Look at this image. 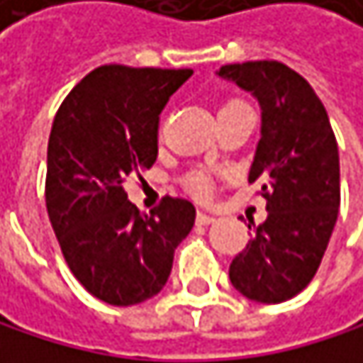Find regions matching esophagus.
Instances as JSON below:
<instances>
[{
    "mask_svg": "<svg viewBox=\"0 0 363 363\" xmlns=\"http://www.w3.org/2000/svg\"><path fill=\"white\" fill-rule=\"evenodd\" d=\"M216 218L212 216V214H208V212H199L196 214V223L199 225H210V223H214Z\"/></svg>",
    "mask_w": 363,
    "mask_h": 363,
    "instance_id": "esophagus-1",
    "label": "esophagus"
}]
</instances>
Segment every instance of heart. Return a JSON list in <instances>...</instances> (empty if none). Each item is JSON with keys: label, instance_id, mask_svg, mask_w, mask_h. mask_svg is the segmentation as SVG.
<instances>
[{"label": "heart", "instance_id": "heart-1", "mask_svg": "<svg viewBox=\"0 0 363 363\" xmlns=\"http://www.w3.org/2000/svg\"><path fill=\"white\" fill-rule=\"evenodd\" d=\"M190 188L196 192V194H208V190H210V184H208V179L203 177V175H196V177H192V182H190Z\"/></svg>", "mask_w": 363, "mask_h": 363}]
</instances>
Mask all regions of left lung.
Here are the masks:
<instances>
[{
    "instance_id": "1",
    "label": "left lung",
    "mask_w": 363,
    "mask_h": 363,
    "mask_svg": "<svg viewBox=\"0 0 363 363\" xmlns=\"http://www.w3.org/2000/svg\"><path fill=\"white\" fill-rule=\"evenodd\" d=\"M218 77L259 104V143L249 182H259L266 220L233 257L231 286L255 303H284L316 275L340 210V155L323 101L275 60L225 65ZM249 225V227H251Z\"/></svg>"
}]
</instances>
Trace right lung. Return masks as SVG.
I'll list each match as a JSON object with an SVG mask.
<instances>
[{
    "instance_id": "1",
    "label": "right lung",
    "mask_w": 363,
    "mask_h": 363,
    "mask_svg": "<svg viewBox=\"0 0 363 363\" xmlns=\"http://www.w3.org/2000/svg\"><path fill=\"white\" fill-rule=\"evenodd\" d=\"M190 69L99 67L62 101L47 147V212L77 281L108 305H138L167 286L196 210L167 196L151 214L123 190L153 167L157 123Z\"/></svg>"
}]
</instances>
